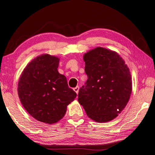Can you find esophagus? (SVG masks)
<instances>
[{
    "label": "esophagus",
    "instance_id": "obj_1",
    "mask_svg": "<svg viewBox=\"0 0 155 155\" xmlns=\"http://www.w3.org/2000/svg\"><path fill=\"white\" fill-rule=\"evenodd\" d=\"M78 90H79V87H78V86H77V87H76L74 88V91L75 92L77 93V94H78Z\"/></svg>",
    "mask_w": 155,
    "mask_h": 155
}]
</instances>
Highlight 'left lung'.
<instances>
[{
    "mask_svg": "<svg viewBox=\"0 0 155 155\" xmlns=\"http://www.w3.org/2000/svg\"><path fill=\"white\" fill-rule=\"evenodd\" d=\"M87 81L78 101L87 116L107 122L117 116L128 103L132 81L127 64L117 52L98 47L84 54Z\"/></svg>",
    "mask_w": 155,
    "mask_h": 155,
    "instance_id": "1",
    "label": "left lung"
}]
</instances>
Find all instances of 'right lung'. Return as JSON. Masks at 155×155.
Segmentation results:
<instances>
[{
    "mask_svg": "<svg viewBox=\"0 0 155 155\" xmlns=\"http://www.w3.org/2000/svg\"><path fill=\"white\" fill-rule=\"evenodd\" d=\"M59 59L42 54L25 68L18 83V96L25 109L38 121L54 124L63 118L67 106L77 97L59 74Z\"/></svg>",
    "mask_w": 155,
    "mask_h": 155,
    "instance_id": "obj_1",
    "label": "right lung"
}]
</instances>
